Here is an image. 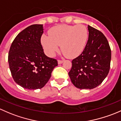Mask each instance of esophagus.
Instances as JSON below:
<instances>
[{
  "mask_svg": "<svg viewBox=\"0 0 121 121\" xmlns=\"http://www.w3.org/2000/svg\"><path fill=\"white\" fill-rule=\"evenodd\" d=\"M64 62V60H58V64H62V63H63V62Z\"/></svg>",
  "mask_w": 121,
  "mask_h": 121,
  "instance_id": "1",
  "label": "esophagus"
}]
</instances>
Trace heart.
Instances as JSON below:
<instances>
[{
    "instance_id": "1",
    "label": "heart",
    "mask_w": 121,
    "mask_h": 121,
    "mask_svg": "<svg viewBox=\"0 0 121 121\" xmlns=\"http://www.w3.org/2000/svg\"><path fill=\"white\" fill-rule=\"evenodd\" d=\"M49 35L43 34L41 42L45 53L53 57L61 49L65 55L75 58L84 51L88 38L87 28L83 24L59 25L52 28Z\"/></svg>"
}]
</instances>
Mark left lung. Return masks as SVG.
Returning <instances> with one entry per match:
<instances>
[{"label":"left lung","mask_w":121,"mask_h":121,"mask_svg":"<svg viewBox=\"0 0 121 121\" xmlns=\"http://www.w3.org/2000/svg\"><path fill=\"white\" fill-rule=\"evenodd\" d=\"M88 39L84 51L72 61L69 76L80 89H92L99 86L109 73L111 51L106 37L88 25Z\"/></svg>","instance_id":"obj_1"}]
</instances>
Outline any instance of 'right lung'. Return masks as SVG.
<instances>
[{
	"mask_svg": "<svg viewBox=\"0 0 121 121\" xmlns=\"http://www.w3.org/2000/svg\"><path fill=\"white\" fill-rule=\"evenodd\" d=\"M43 33V25H31L17 35L10 48L8 62L12 77L26 89L43 87L58 66V61L43 52L41 43Z\"/></svg>",
	"mask_w": 121,
	"mask_h": 121,
	"instance_id": "obj_1",
	"label": "right lung"
}]
</instances>
